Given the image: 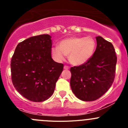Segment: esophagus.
Masks as SVG:
<instances>
[{"instance_id": "esophagus-1", "label": "esophagus", "mask_w": 128, "mask_h": 128, "mask_svg": "<svg viewBox=\"0 0 128 128\" xmlns=\"http://www.w3.org/2000/svg\"><path fill=\"white\" fill-rule=\"evenodd\" d=\"M64 69H66V70H68V69H69V67L68 66H64Z\"/></svg>"}]
</instances>
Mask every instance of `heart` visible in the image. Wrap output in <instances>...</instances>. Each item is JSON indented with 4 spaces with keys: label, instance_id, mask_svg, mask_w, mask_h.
Instances as JSON below:
<instances>
[{
    "label": "heart",
    "instance_id": "obj_1",
    "mask_svg": "<svg viewBox=\"0 0 128 128\" xmlns=\"http://www.w3.org/2000/svg\"><path fill=\"white\" fill-rule=\"evenodd\" d=\"M96 45V41L91 36H72L60 41L59 46H54L51 52L58 61L64 60L66 55H69V60L72 64L80 66L92 58Z\"/></svg>",
    "mask_w": 128,
    "mask_h": 128
}]
</instances>
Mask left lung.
<instances>
[{
  "label": "left lung",
  "instance_id": "8db88e82",
  "mask_svg": "<svg viewBox=\"0 0 128 128\" xmlns=\"http://www.w3.org/2000/svg\"><path fill=\"white\" fill-rule=\"evenodd\" d=\"M94 56L87 63L70 68L72 92L85 102L97 100L112 86L115 76L117 57L113 44L96 36Z\"/></svg>",
  "mask_w": 128,
  "mask_h": 128
}]
</instances>
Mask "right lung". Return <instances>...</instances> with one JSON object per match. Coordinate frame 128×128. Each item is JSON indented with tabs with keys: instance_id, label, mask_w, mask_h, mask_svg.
Returning a JSON list of instances; mask_svg holds the SVG:
<instances>
[{
	"instance_id": "add662e5",
	"label": "right lung",
	"mask_w": 128,
	"mask_h": 128,
	"mask_svg": "<svg viewBox=\"0 0 128 128\" xmlns=\"http://www.w3.org/2000/svg\"><path fill=\"white\" fill-rule=\"evenodd\" d=\"M52 41L49 34L32 36L19 42L12 58V80L23 96L34 102L48 99L64 65L51 58Z\"/></svg>"
}]
</instances>
